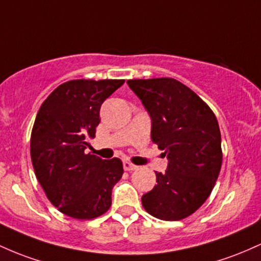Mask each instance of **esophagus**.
I'll return each instance as SVG.
<instances>
[{
    "instance_id": "34e87169",
    "label": "esophagus",
    "mask_w": 261,
    "mask_h": 261,
    "mask_svg": "<svg viewBox=\"0 0 261 261\" xmlns=\"http://www.w3.org/2000/svg\"><path fill=\"white\" fill-rule=\"evenodd\" d=\"M137 168H138V166L134 165V164H132L130 162H127V160L123 162V169H124L125 171H133V170H136Z\"/></svg>"
}]
</instances>
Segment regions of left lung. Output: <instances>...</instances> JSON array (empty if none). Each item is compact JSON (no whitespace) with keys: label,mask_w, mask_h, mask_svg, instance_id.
<instances>
[{"label":"left lung","mask_w":261,"mask_h":261,"mask_svg":"<svg viewBox=\"0 0 261 261\" xmlns=\"http://www.w3.org/2000/svg\"><path fill=\"white\" fill-rule=\"evenodd\" d=\"M151 118V140L165 151L168 169L142 196L149 215L180 221L208 198L222 166L221 132L213 111L171 77L128 80Z\"/></svg>","instance_id":"left-lung-1"}]
</instances>
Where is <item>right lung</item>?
Returning <instances> with one entry per match:
<instances>
[{
	"label": "right lung",
	"mask_w": 261,
	"mask_h": 261,
	"mask_svg": "<svg viewBox=\"0 0 261 261\" xmlns=\"http://www.w3.org/2000/svg\"><path fill=\"white\" fill-rule=\"evenodd\" d=\"M124 80H71L46 97L34 121L31 158L48 200L64 215L92 219L112 203V189L121 180L118 158L103 160L86 154L95 138L99 108Z\"/></svg>",
	"instance_id": "right-lung-1"
}]
</instances>
